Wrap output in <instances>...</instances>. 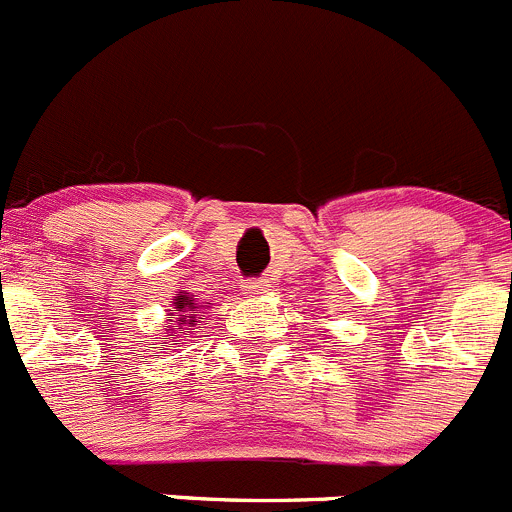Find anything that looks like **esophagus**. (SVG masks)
I'll list each match as a JSON object with an SVG mask.
<instances>
[{
	"mask_svg": "<svg viewBox=\"0 0 512 512\" xmlns=\"http://www.w3.org/2000/svg\"><path fill=\"white\" fill-rule=\"evenodd\" d=\"M242 288H245V293L250 295V298H260V295H265L272 285L267 283V280H247Z\"/></svg>",
	"mask_w": 512,
	"mask_h": 512,
	"instance_id": "esophagus-1",
	"label": "esophagus"
}]
</instances>
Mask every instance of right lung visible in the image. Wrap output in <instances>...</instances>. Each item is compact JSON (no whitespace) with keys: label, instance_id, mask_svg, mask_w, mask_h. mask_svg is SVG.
<instances>
[{"label":"right lung","instance_id":"add662e5","mask_svg":"<svg viewBox=\"0 0 512 512\" xmlns=\"http://www.w3.org/2000/svg\"><path fill=\"white\" fill-rule=\"evenodd\" d=\"M171 305H174V310L179 313V318H174V321L169 318L171 326H166V331H169V336H171V333H179V331H184V336H189V333L194 331V326L199 323V318L194 315V310L204 308V305H199L197 298L186 293V290H179V293L171 298ZM209 305H212V303H209ZM209 305H207V308H209ZM176 313H169V315H176ZM176 338H179V336H176Z\"/></svg>","mask_w":512,"mask_h":512}]
</instances>
